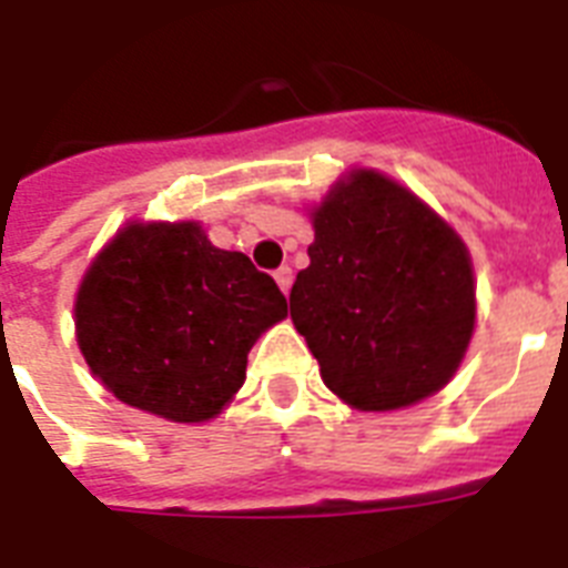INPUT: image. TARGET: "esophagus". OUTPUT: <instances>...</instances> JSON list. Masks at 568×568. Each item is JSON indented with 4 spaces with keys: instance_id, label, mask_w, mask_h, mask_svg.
Returning <instances> with one entry per match:
<instances>
[{
    "instance_id": "34e87169",
    "label": "esophagus",
    "mask_w": 568,
    "mask_h": 568,
    "mask_svg": "<svg viewBox=\"0 0 568 568\" xmlns=\"http://www.w3.org/2000/svg\"><path fill=\"white\" fill-rule=\"evenodd\" d=\"M274 280H276V285L283 288V294H288V288H292V280H294L292 268H288V265H283V268H276L274 271Z\"/></svg>"
}]
</instances>
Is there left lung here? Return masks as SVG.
Masks as SVG:
<instances>
[{
	"mask_svg": "<svg viewBox=\"0 0 568 568\" xmlns=\"http://www.w3.org/2000/svg\"><path fill=\"white\" fill-rule=\"evenodd\" d=\"M312 227L308 268L288 300L326 388L358 412H394L444 388L476 326L458 233L371 169L338 180Z\"/></svg>",
	"mask_w": 568,
	"mask_h": 568,
	"instance_id": "left-lung-1",
	"label": "left lung"
}]
</instances>
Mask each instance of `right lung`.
<instances>
[{"instance_id":"1","label":"right lung","mask_w":568,"mask_h":568,"mask_svg":"<svg viewBox=\"0 0 568 568\" xmlns=\"http://www.w3.org/2000/svg\"><path fill=\"white\" fill-rule=\"evenodd\" d=\"M288 315L268 274L221 251L197 221L128 224L87 268L78 347L92 376L140 412L204 423L244 385L247 353Z\"/></svg>"}]
</instances>
